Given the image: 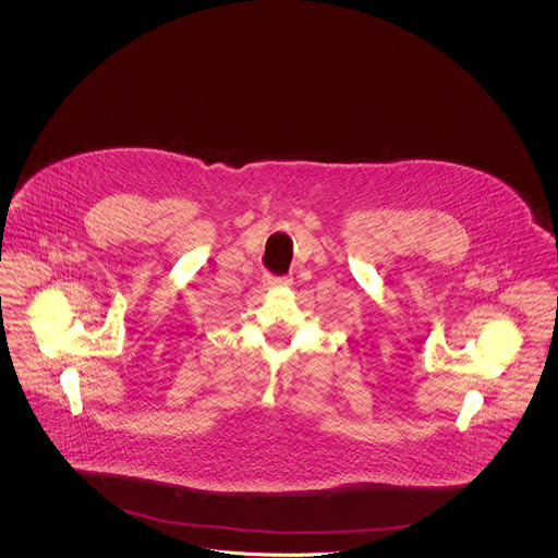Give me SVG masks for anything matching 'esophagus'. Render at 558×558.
<instances>
[{
  "mask_svg": "<svg viewBox=\"0 0 558 558\" xmlns=\"http://www.w3.org/2000/svg\"><path fill=\"white\" fill-rule=\"evenodd\" d=\"M291 282V278H287V276H269V274H266L267 287H289Z\"/></svg>",
  "mask_w": 558,
  "mask_h": 558,
  "instance_id": "esophagus-1",
  "label": "esophagus"
}]
</instances>
